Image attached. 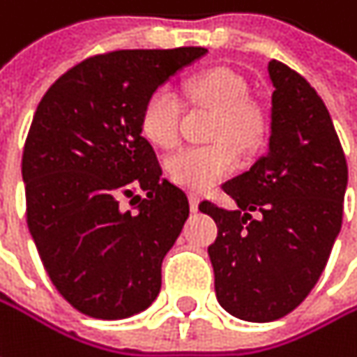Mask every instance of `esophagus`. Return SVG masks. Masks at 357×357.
Listing matches in <instances>:
<instances>
[{
    "instance_id": "esophagus-1",
    "label": "esophagus",
    "mask_w": 357,
    "mask_h": 357,
    "mask_svg": "<svg viewBox=\"0 0 357 357\" xmlns=\"http://www.w3.org/2000/svg\"><path fill=\"white\" fill-rule=\"evenodd\" d=\"M198 206H200V198L198 196H190V208H192V212H198Z\"/></svg>"
}]
</instances>
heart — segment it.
Here are the masks:
<instances>
[{
  "instance_id": "obj_1",
  "label": "heart",
  "mask_w": 357,
  "mask_h": 357,
  "mask_svg": "<svg viewBox=\"0 0 357 357\" xmlns=\"http://www.w3.org/2000/svg\"><path fill=\"white\" fill-rule=\"evenodd\" d=\"M188 96L216 110L212 145L185 146L167 157L165 169L174 183L190 192H206L227 178L237 161L239 149H251L264 135V114L245 100V82L229 69H208L185 85ZM141 132L149 143L169 149L179 139L178 98L161 87L146 98L141 112Z\"/></svg>"
}]
</instances>
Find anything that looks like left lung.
I'll return each instance as SVG.
<instances>
[{
	"instance_id": "8db88e82",
	"label": "left lung",
	"mask_w": 357,
	"mask_h": 357,
	"mask_svg": "<svg viewBox=\"0 0 357 357\" xmlns=\"http://www.w3.org/2000/svg\"><path fill=\"white\" fill-rule=\"evenodd\" d=\"M268 153L222 190L235 211L202 202L218 237L208 247L220 307L251 323L298 307L323 274L341 231L347 163L333 120L305 77L280 61Z\"/></svg>"
}]
</instances>
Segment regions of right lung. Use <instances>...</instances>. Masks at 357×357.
I'll return each mask as SVG.
<instances>
[{
    "mask_svg": "<svg viewBox=\"0 0 357 357\" xmlns=\"http://www.w3.org/2000/svg\"><path fill=\"white\" fill-rule=\"evenodd\" d=\"M206 52L91 56L52 83L36 108L22 157L28 229L54 288L83 314L126 319L161 290V264L190 204L161 178L141 112L155 89ZM122 197L133 198L130 211Z\"/></svg>",
    "mask_w": 357,
    "mask_h": 357,
    "instance_id": "obj_1",
    "label": "right lung"
}]
</instances>
